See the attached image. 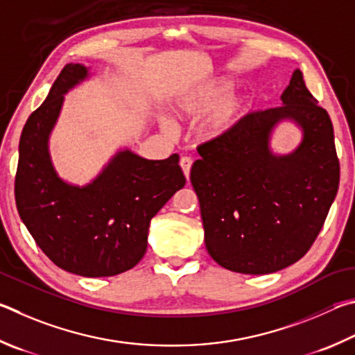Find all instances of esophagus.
Here are the masks:
<instances>
[{
    "instance_id": "esophagus-1",
    "label": "esophagus",
    "mask_w": 355,
    "mask_h": 355,
    "mask_svg": "<svg viewBox=\"0 0 355 355\" xmlns=\"http://www.w3.org/2000/svg\"><path fill=\"white\" fill-rule=\"evenodd\" d=\"M191 164H193V159L190 157V155H182L181 162H179V165H181L182 171L185 174V178H190V170H191Z\"/></svg>"
}]
</instances>
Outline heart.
<instances>
[{
    "mask_svg": "<svg viewBox=\"0 0 355 355\" xmlns=\"http://www.w3.org/2000/svg\"><path fill=\"white\" fill-rule=\"evenodd\" d=\"M231 87L232 84L229 80H218V83L204 87V89L193 92L191 95L184 96L179 101V110L185 115L201 114V112L212 107L220 97L225 96L231 90ZM245 110L246 104L243 98L235 95L223 98L221 102L216 103L212 112H210V115L204 120L201 126V135L204 139H215V137L225 135L239 123Z\"/></svg>",
    "mask_w": 355,
    "mask_h": 355,
    "instance_id": "obj_1",
    "label": "heart"
}]
</instances>
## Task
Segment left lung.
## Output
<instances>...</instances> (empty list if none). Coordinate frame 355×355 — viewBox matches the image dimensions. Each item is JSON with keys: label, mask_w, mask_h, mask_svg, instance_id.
I'll return each mask as SVG.
<instances>
[{"label": "left lung", "mask_w": 355, "mask_h": 355, "mask_svg": "<svg viewBox=\"0 0 355 355\" xmlns=\"http://www.w3.org/2000/svg\"><path fill=\"white\" fill-rule=\"evenodd\" d=\"M281 99L279 107L248 112L229 132L201 143L190 171L210 257L243 275H268L306 256L338 191L331 116L300 70ZM282 117L300 124L304 140L277 158L268 141Z\"/></svg>", "instance_id": "left-lung-1"}]
</instances>
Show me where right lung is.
Returning <instances> with one entry per match:
<instances>
[{
  "mask_svg": "<svg viewBox=\"0 0 355 355\" xmlns=\"http://www.w3.org/2000/svg\"><path fill=\"white\" fill-rule=\"evenodd\" d=\"M87 76L68 64L48 98L29 115L20 137L15 174L17 210L37 246L59 268L85 277L115 276L140 262L153 216L185 185L179 155L146 160L121 151L87 187L58 178L48 135L64 93Z\"/></svg>",
  "mask_w": 355,
  "mask_h": 355,
  "instance_id": "obj_1",
  "label": "right lung"
}]
</instances>
